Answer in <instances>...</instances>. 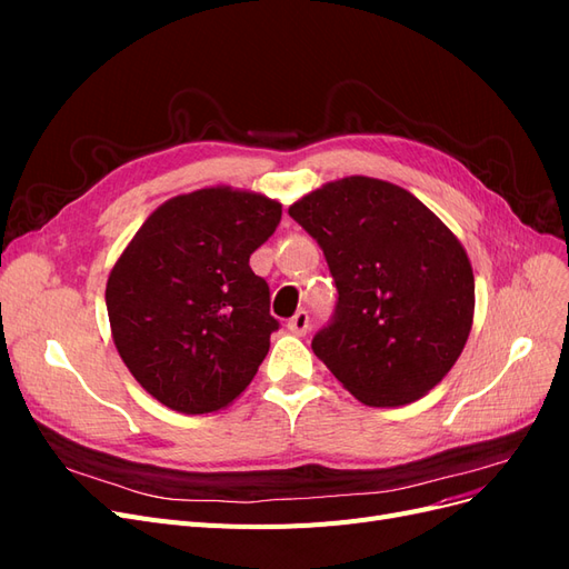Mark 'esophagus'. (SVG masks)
I'll list each match as a JSON object with an SVG mask.
<instances>
[{
  "instance_id": "34e87169",
  "label": "esophagus",
  "mask_w": 569,
  "mask_h": 569,
  "mask_svg": "<svg viewBox=\"0 0 569 569\" xmlns=\"http://www.w3.org/2000/svg\"><path fill=\"white\" fill-rule=\"evenodd\" d=\"M308 325H311V318H308L306 311H297V316H291V320L287 322L289 332L297 335V337H303L308 332Z\"/></svg>"
}]
</instances>
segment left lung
Returning a JSON list of instances; mask_svg holds the SVG:
<instances>
[{"instance_id":"1","label":"left lung","mask_w":569,"mask_h":569,"mask_svg":"<svg viewBox=\"0 0 569 569\" xmlns=\"http://www.w3.org/2000/svg\"><path fill=\"white\" fill-rule=\"evenodd\" d=\"M337 284L311 347L366 406H403L437 387L468 341L475 274L453 232L406 189L343 178L289 206Z\"/></svg>"}]
</instances>
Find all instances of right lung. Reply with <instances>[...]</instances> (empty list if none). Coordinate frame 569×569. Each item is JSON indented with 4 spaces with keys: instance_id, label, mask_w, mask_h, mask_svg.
Returning a JSON list of instances; mask_svg holds the SVG:
<instances>
[{
    "instance_id": "obj_1",
    "label": "right lung",
    "mask_w": 569,
    "mask_h": 569,
    "mask_svg": "<svg viewBox=\"0 0 569 569\" xmlns=\"http://www.w3.org/2000/svg\"><path fill=\"white\" fill-rule=\"evenodd\" d=\"M280 218L261 194L199 189L159 206L118 258L107 282L116 349L163 406L201 416L251 385L280 320L249 258Z\"/></svg>"
}]
</instances>
